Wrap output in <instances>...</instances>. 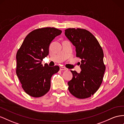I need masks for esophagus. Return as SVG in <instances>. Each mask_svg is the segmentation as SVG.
<instances>
[{"instance_id": "esophagus-1", "label": "esophagus", "mask_w": 124, "mask_h": 124, "mask_svg": "<svg viewBox=\"0 0 124 124\" xmlns=\"http://www.w3.org/2000/svg\"><path fill=\"white\" fill-rule=\"evenodd\" d=\"M59 69L61 70H66L67 69L65 67H59Z\"/></svg>"}]
</instances>
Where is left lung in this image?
<instances>
[{
  "instance_id": "obj_1",
  "label": "left lung",
  "mask_w": 124,
  "mask_h": 124,
  "mask_svg": "<svg viewBox=\"0 0 124 124\" xmlns=\"http://www.w3.org/2000/svg\"><path fill=\"white\" fill-rule=\"evenodd\" d=\"M65 34L75 46L76 56L81 59L79 73L72 71V79L68 82L71 94L79 99L93 95L102 82L105 70L103 49L91 33L85 29L69 28Z\"/></svg>"
}]
</instances>
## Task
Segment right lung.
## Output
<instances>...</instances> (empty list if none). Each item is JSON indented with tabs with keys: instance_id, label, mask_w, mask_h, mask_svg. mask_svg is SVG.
Returning a JSON list of instances; mask_svg holds the SVG:
<instances>
[{
	"instance_id": "add662e5",
	"label": "right lung",
	"mask_w": 124,
	"mask_h": 124,
	"mask_svg": "<svg viewBox=\"0 0 124 124\" xmlns=\"http://www.w3.org/2000/svg\"><path fill=\"white\" fill-rule=\"evenodd\" d=\"M62 31L54 28L38 29L26 36L16 55V73L24 91L39 98L48 92L52 76L59 70L58 66L42 64L48 55L52 41Z\"/></svg>"
}]
</instances>
